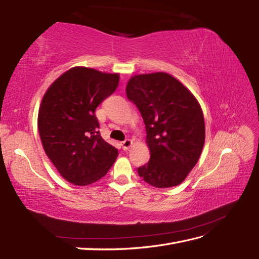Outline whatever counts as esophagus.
<instances>
[{
    "mask_svg": "<svg viewBox=\"0 0 259 259\" xmlns=\"http://www.w3.org/2000/svg\"><path fill=\"white\" fill-rule=\"evenodd\" d=\"M134 145V141L131 139H125L123 142H122V148L123 150H128L129 148Z\"/></svg>",
    "mask_w": 259,
    "mask_h": 259,
    "instance_id": "esophagus-1",
    "label": "esophagus"
}]
</instances>
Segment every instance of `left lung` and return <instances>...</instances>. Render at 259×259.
<instances>
[{
  "instance_id": "obj_1",
  "label": "left lung",
  "mask_w": 259,
  "mask_h": 259,
  "mask_svg": "<svg viewBox=\"0 0 259 259\" xmlns=\"http://www.w3.org/2000/svg\"><path fill=\"white\" fill-rule=\"evenodd\" d=\"M146 124L150 159L138 168L142 180L156 188L180 185L196 166L205 144L199 102L171 74H136L125 87Z\"/></svg>"
}]
</instances>
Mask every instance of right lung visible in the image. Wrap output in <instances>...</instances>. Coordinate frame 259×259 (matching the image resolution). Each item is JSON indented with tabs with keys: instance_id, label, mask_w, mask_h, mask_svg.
<instances>
[{
	"instance_id": "right-lung-1",
	"label": "right lung",
	"mask_w": 259,
	"mask_h": 259,
	"mask_svg": "<svg viewBox=\"0 0 259 259\" xmlns=\"http://www.w3.org/2000/svg\"><path fill=\"white\" fill-rule=\"evenodd\" d=\"M119 73L73 67L48 88L38 108L37 130L43 149L62 177L88 186L106 176L118 150L98 131L96 109L112 95Z\"/></svg>"
}]
</instances>
